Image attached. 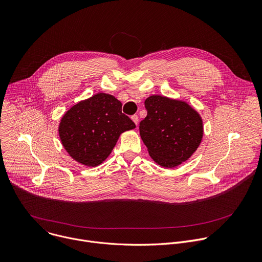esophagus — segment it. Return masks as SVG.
<instances>
[{
	"mask_svg": "<svg viewBox=\"0 0 262 262\" xmlns=\"http://www.w3.org/2000/svg\"><path fill=\"white\" fill-rule=\"evenodd\" d=\"M132 120L135 122V124L138 126V124H139V117H138V115H133L132 116Z\"/></svg>",
	"mask_w": 262,
	"mask_h": 262,
	"instance_id": "esophagus-1",
	"label": "esophagus"
}]
</instances>
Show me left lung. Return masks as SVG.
Returning <instances> with one entry per match:
<instances>
[{
  "label": "left lung",
  "instance_id": "left-lung-1",
  "mask_svg": "<svg viewBox=\"0 0 262 262\" xmlns=\"http://www.w3.org/2000/svg\"><path fill=\"white\" fill-rule=\"evenodd\" d=\"M145 108L147 116L139 128L151 158L167 168L190 158L204 136L199 112L184 101L158 95L147 98Z\"/></svg>",
  "mask_w": 262,
  "mask_h": 262
}]
</instances>
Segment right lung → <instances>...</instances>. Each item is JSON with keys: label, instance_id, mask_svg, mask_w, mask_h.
I'll return each instance as SVG.
<instances>
[{"label": "right lung", "instance_id": "obj_1", "mask_svg": "<svg viewBox=\"0 0 262 262\" xmlns=\"http://www.w3.org/2000/svg\"><path fill=\"white\" fill-rule=\"evenodd\" d=\"M121 108L120 101L104 93L71 107L58 125L60 142L69 155L86 166H98L106 160L120 135L136 127Z\"/></svg>", "mask_w": 262, "mask_h": 262}]
</instances>
